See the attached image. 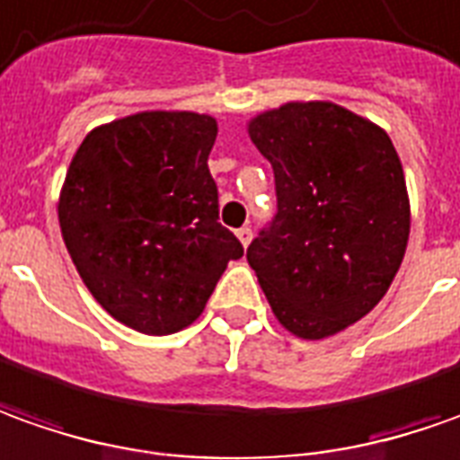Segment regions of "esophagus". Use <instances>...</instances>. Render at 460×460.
I'll list each match as a JSON object with an SVG mask.
<instances>
[{"mask_svg": "<svg viewBox=\"0 0 460 460\" xmlns=\"http://www.w3.org/2000/svg\"><path fill=\"white\" fill-rule=\"evenodd\" d=\"M236 236H239L242 246H249V242H252V229H249V226H242V229H236Z\"/></svg>", "mask_w": 460, "mask_h": 460, "instance_id": "34e87169", "label": "esophagus"}]
</instances>
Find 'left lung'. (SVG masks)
I'll return each mask as SVG.
<instances>
[{
	"label": "left lung",
	"instance_id": "left-lung-1",
	"mask_svg": "<svg viewBox=\"0 0 460 460\" xmlns=\"http://www.w3.org/2000/svg\"><path fill=\"white\" fill-rule=\"evenodd\" d=\"M249 138L277 186V214L249 243V267L292 335H337L401 270L411 234L401 158L383 128L324 100L256 115Z\"/></svg>",
	"mask_w": 460,
	"mask_h": 460
}]
</instances>
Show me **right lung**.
Returning a JSON list of instances; mask_svg holds the SVG:
<instances>
[{
  "instance_id": "add662e5",
  "label": "right lung",
  "mask_w": 460,
  "mask_h": 460,
  "mask_svg": "<svg viewBox=\"0 0 460 460\" xmlns=\"http://www.w3.org/2000/svg\"><path fill=\"white\" fill-rule=\"evenodd\" d=\"M211 115L148 111L90 130L59 193V229L90 295L143 335L204 312L242 242L218 224Z\"/></svg>"
}]
</instances>
